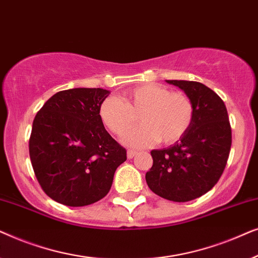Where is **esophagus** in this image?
<instances>
[{
	"mask_svg": "<svg viewBox=\"0 0 258 258\" xmlns=\"http://www.w3.org/2000/svg\"><path fill=\"white\" fill-rule=\"evenodd\" d=\"M137 155V151L135 150H128V153H126V156L128 158H134Z\"/></svg>",
	"mask_w": 258,
	"mask_h": 258,
	"instance_id": "obj_1",
	"label": "esophagus"
}]
</instances>
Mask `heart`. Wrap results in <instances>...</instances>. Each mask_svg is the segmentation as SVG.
I'll list each match as a JSON object with an SVG mask.
<instances>
[{
    "label": "heart",
    "mask_w": 258,
    "mask_h": 258,
    "mask_svg": "<svg viewBox=\"0 0 258 258\" xmlns=\"http://www.w3.org/2000/svg\"><path fill=\"white\" fill-rule=\"evenodd\" d=\"M194 116L195 107L188 95L156 83L125 90L124 102L114 96L105 98L100 108L101 121L118 136L140 117L144 124L123 137L124 144L134 148L149 147L158 141L163 144L177 142L191 126Z\"/></svg>",
    "instance_id": "1"
}]
</instances>
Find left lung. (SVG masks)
<instances>
[{
  "instance_id": "left-lung-1",
  "label": "left lung",
  "mask_w": 258,
  "mask_h": 258,
  "mask_svg": "<svg viewBox=\"0 0 258 258\" xmlns=\"http://www.w3.org/2000/svg\"><path fill=\"white\" fill-rule=\"evenodd\" d=\"M191 98L192 124L181 140L151 150L146 174L150 190L174 202H188L209 191L223 174L231 147V126L224 102L200 82L167 80Z\"/></svg>"
}]
</instances>
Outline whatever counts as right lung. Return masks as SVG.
Wrapping results in <instances>:
<instances>
[{
  "instance_id": "1",
  "label": "right lung",
  "mask_w": 258,
  "mask_h": 258,
  "mask_svg": "<svg viewBox=\"0 0 258 258\" xmlns=\"http://www.w3.org/2000/svg\"><path fill=\"white\" fill-rule=\"evenodd\" d=\"M110 91L74 88L56 93L35 116L29 155L41 188L68 207L89 206L111 188L126 151L105 130L100 108Z\"/></svg>"
}]
</instances>
